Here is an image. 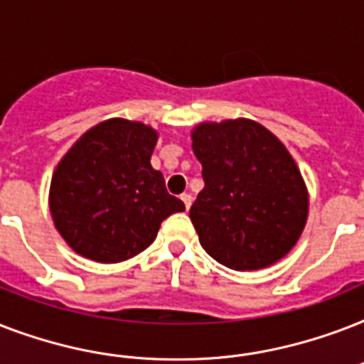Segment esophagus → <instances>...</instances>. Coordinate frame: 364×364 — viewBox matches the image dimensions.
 <instances>
[{"instance_id": "obj_1", "label": "esophagus", "mask_w": 364, "mask_h": 364, "mask_svg": "<svg viewBox=\"0 0 364 364\" xmlns=\"http://www.w3.org/2000/svg\"><path fill=\"white\" fill-rule=\"evenodd\" d=\"M181 200H183V204H185V210H188L191 208V204H193V196L188 193L181 194Z\"/></svg>"}]
</instances>
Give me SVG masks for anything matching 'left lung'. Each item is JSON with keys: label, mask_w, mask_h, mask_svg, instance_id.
<instances>
[{"label": "left lung", "mask_w": 364, "mask_h": 364, "mask_svg": "<svg viewBox=\"0 0 364 364\" xmlns=\"http://www.w3.org/2000/svg\"><path fill=\"white\" fill-rule=\"evenodd\" d=\"M204 188L191 208L200 243L232 270H259L293 249L308 193L293 156L259 122H204L193 132Z\"/></svg>", "instance_id": "left-lung-1"}]
</instances>
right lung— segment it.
Segmentation results:
<instances>
[{
	"instance_id": "right-lung-1",
	"label": "right lung",
	"mask_w": 364,
	"mask_h": 364,
	"mask_svg": "<svg viewBox=\"0 0 364 364\" xmlns=\"http://www.w3.org/2000/svg\"><path fill=\"white\" fill-rule=\"evenodd\" d=\"M156 137L151 126L109 119L60 160L50 213L75 253L96 262L132 259L153 243L166 217L185 211L151 166Z\"/></svg>"
}]
</instances>
